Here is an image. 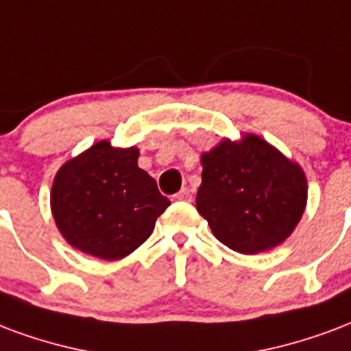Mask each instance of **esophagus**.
<instances>
[{"label":"esophagus","mask_w":351,"mask_h":351,"mask_svg":"<svg viewBox=\"0 0 351 351\" xmlns=\"http://www.w3.org/2000/svg\"><path fill=\"white\" fill-rule=\"evenodd\" d=\"M176 201H191V189L182 188L178 193L175 195Z\"/></svg>","instance_id":"34e87169"}]
</instances>
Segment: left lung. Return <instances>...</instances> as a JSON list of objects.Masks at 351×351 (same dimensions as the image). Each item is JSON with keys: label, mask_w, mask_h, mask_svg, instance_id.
Here are the masks:
<instances>
[{"label": "left lung", "mask_w": 351, "mask_h": 351, "mask_svg": "<svg viewBox=\"0 0 351 351\" xmlns=\"http://www.w3.org/2000/svg\"><path fill=\"white\" fill-rule=\"evenodd\" d=\"M197 210L217 240L255 255L292 234L307 204V180L261 137L219 143L202 154Z\"/></svg>", "instance_id": "left-lung-1"}]
</instances>
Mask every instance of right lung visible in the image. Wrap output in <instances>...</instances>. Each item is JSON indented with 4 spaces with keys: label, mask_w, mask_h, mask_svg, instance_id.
I'll return each instance as SVG.
<instances>
[{
    "label": "right lung",
    "mask_w": 351,
    "mask_h": 351,
    "mask_svg": "<svg viewBox=\"0 0 351 351\" xmlns=\"http://www.w3.org/2000/svg\"><path fill=\"white\" fill-rule=\"evenodd\" d=\"M137 149L93 145L59 169L51 188V212L70 245L119 261L154 230L171 201L137 165Z\"/></svg>",
    "instance_id": "1"
}]
</instances>
